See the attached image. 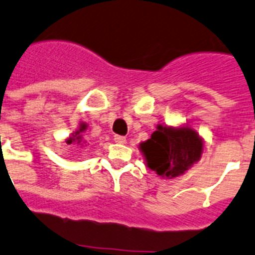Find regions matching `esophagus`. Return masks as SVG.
Segmentation results:
<instances>
[{
    "label": "esophagus",
    "mask_w": 255,
    "mask_h": 255,
    "mask_svg": "<svg viewBox=\"0 0 255 255\" xmlns=\"http://www.w3.org/2000/svg\"><path fill=\"white\" fill-rule=\"evenodd\" d=\"M115 142L123 144V143H126V138L123 135H115Z\"/></svg>",
    "instance_id": "esophagus-1"
}]
</instances>
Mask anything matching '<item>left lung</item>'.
Segmentation results:
<instances>
[{
    "label": "left lung",
    "mask_w": 255,
    "mask_h": 255,
    "mask_svg": "<svg viewBox=\"0 0 255 255\" xmlns=\"http://www.w3.org/2000/svg\"><path fill=\"white\" fill-rule=\"evenodd\" d=\"M205 140L189 124L159 125L150 139L139 143L146 165L163 178H176L188 172L203 153Z\"/></svg>",
    "instance_id": "left-lung-1"
}]
</instances>
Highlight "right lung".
Returning a JSON list of instances; mask_svg holds the SVG:
<instances>
[{
    "mask_svg": "<svg viewBox=\"0 0 255 255\" xmlns=\"http://www.w3.org/2000/svg\"><path fill=\"white\" fill-rule=\"evenodd\" d=\"M87 129V124L86 123H81L79 126H78V129L75 130L74 132H71V135L69 138L65 139V142L67 144H79L81 147H85L86 142H83V136H82V132L86 131Z\"/></svg>",
    "mask_w": 255,
    "mask_h": 255,
    "instance_id": "add662e5",
    "label": "right lung"
}]
</instances>
